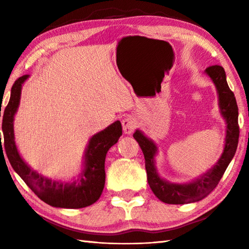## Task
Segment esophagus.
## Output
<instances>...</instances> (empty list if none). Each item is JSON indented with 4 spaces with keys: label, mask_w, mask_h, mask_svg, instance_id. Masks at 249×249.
I'll list each match as a JSON object with an SVG mask.
<instances>
[{
    "label": "esophagus",
    "mask_w": 249,
    "mask_h": 249,
    "mask_svg": "<svg viewBox=\"0 0 249 249\" xmlns=\"http://www.w3.org/2000/svg\"><path fill=\"white\" fill-rule=\"evenodd\" d=\"M122 125H123V130L125 135H130L136 128V121L131 116L124 119L122 121Z\"/></svg>",
    "instance_id": "obj_1"
}]
</instances>
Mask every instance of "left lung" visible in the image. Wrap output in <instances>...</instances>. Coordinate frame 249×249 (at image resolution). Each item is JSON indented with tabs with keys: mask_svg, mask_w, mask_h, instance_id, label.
I'll list each match as a JSON object with an SVG mask.
<instances>
[{
	"mask_svg": "<svg viewBox=\"0 0 249 249\" xmlns=\"http://www.w3.org/2000/svg\"><path fill=\"white\" fill-rule=\"evenodd\" d=\"M205 72L212 79L217 89L220 113L227 124L224 152L211 170L190 183L174 184L168 182L158 176L156 171L154 157L157 153V146L154 142L145 137L139 129H137L134 134V138L139 143L144 155L147 183L156 197L168 204L197 202L212 193L233 158L239 143V109L234 94L227 83L225 70L219 65H212L206 68Z\"/></svg>",
	"mask_w": 249,
	"mask_h": 249,
	"instance_id": "obj_1",
	"label": "left lung"
}]
</instances>
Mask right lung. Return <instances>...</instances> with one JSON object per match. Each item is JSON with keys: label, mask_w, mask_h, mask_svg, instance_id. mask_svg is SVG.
Listing matches in <instances>:
<instances>
[{"label": "right lung", "mask_w": 249, "mask_h": 249, "mask_svg": "<svg viewBox=\"0 0 249 249\" xmlns=\"http://www.w3.org/2000/svg\"><path fill=\"white\" fill-rule=\"evenodd\" d=\"M28 77V75L20 77L13 84L10 99L3 114L4 146L2 147L1 142L0 151L2 152L5 149L14 170L19 174L32 192L47 204L63 209H81L95 203L99 199L105 186L106 155L122 136L121 122H114L89 139L84 155V169L76 181L63 183L40 176L21 158L14 137V116L19 107L21 88Z\"/></svg>", "instance_id": "add662e5"}]
</instances>
